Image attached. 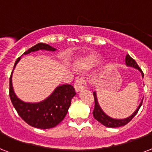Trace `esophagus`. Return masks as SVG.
<instances>
[{
	"instance_id": "esophagus-1",
	"label": "esophagus",
	"mask_w": 152,
	"mask_h": 152,
	"mask_svg": "<svg viewBox=\"0 0 152 152\" xmlns=\"http://www.w3.org/2000/svg\"><path fill=\"white\" fill-rule=\"evenodd\" d=\"M86 85H87V83H86V80L83 77H81V78H79L76 80V82L74 83V88H75L76 92H80L85 89L86 87Z\"/></svg>"
}]
</instances>
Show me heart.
Returning <instances> with one entry per match:
<instances>
[{
  "instance_id": "b5f03b06",
  "label": "heart",
  "mask_w": 152,
  "mask_h": 152,
  "mask_svg": "<svg viewBox=\"0 0 152 152\" xmlns=\"http://www.w3.org/2000/svg\"><path fill=\"white\" fill-rule=\"evenodd\" d=\"M99 59V56L96 55H91L90 56H88L83 60L80 61L77 63V67L80 69H88L89 67L94 65V63L97 62Z\"/></svg>"
}]
</instances>
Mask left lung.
<instances>
[{"label": "left lung", "mask_w": 152, "mask_h": 152, "mask_svg": "<svg viewBox=\"0 0 152 152\" xmlns=\"http://www.w3.org/2000/svg\"><path fill=\"white\" fill-rule=\"evenodd\" d=\"M125 62L127 66H131V67H134V68H136L137 69H139L142 72V76H144V73L142 72V70L141 69V68L139 67V66L137 65V63L136 62V61L134 59V58H131L129 55L127 54L125 58ZM94 101H95V106H94V110L93 111V115H94V118H95L97 121H99L100 123H101L103 125L106 126L107 127H121V126L126 125L127 123H129L131 120L133 119L134 117L137 113L138 112L139 109L141 107V106L142 105V101L141 102L140 105L138 106L137 109L134 111V113L132 114L131 116H130L129 117H127L126 119L123 120H117V119H113L111 117H108L107 115H106L105 113L103 112L101 109H100V106L97 103V99H96V92H94Z\"/></svg>", "instance_id": "left-lung-1"}]
</instances>
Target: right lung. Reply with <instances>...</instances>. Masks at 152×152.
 Masks as SVG:
<instances>
[{
    "label": "right lung",
    "instance_id": "add662e5",
    "mask_svg": "<svg viewBox=\"0 0 152 152\" xmlns=\"http://www.w3.org/2000/svg\"><path fill=\"white\" fill-rule=\"evenodd\" d=\"M42 49L48 51L56 50V48H52L49 45L38 43L24 52V55ZM20 58L21 57H19L15 62L14 69L20 60ZM75 95L76 92L73 86L70 84H64L58 86L47 99L40 103H25L19 100L15 95L11 83V75L10 76L9 96L14 107L18 115L28 124L36 128L49 129L58 125L66 117L71 104L72 98Z\"/></svg>",
    "mask_w": 152,
    "mask_h": 152
}]
</instances>
